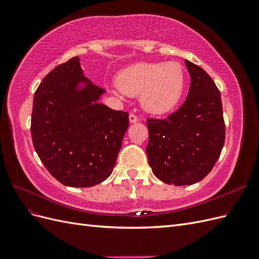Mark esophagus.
<instances>
[{"label":"esophagus","mask_w":259,"mask_h":259,"mask_svg":"<svg viewBox=\"0 0 259 259\" xmlns=\"http://www.w3.org/2000/svg\"><path fill=\"white\" fill-rule=\"evenodd\" d=\"M138 121H139V119H138V116L136 114H134V113L130 114V122L131 123H136Z\"/></svg>","instance_id":"1"}]
</instances>
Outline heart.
Instances as JSON below:
<instances>
[{
  "label": "heart",
  "mask_w": 259,
  "mask_h": 259,
  "mask_svg": "<svg viewBox=\"0 0 259 259\" xmlns=\"http://www.w3.org/2000/svg\"><path fill=\"white\" fill-rule=\"evenodd\" d=\"M117 88L128 96H140L146 111L167 113L183 96L185 74L178 62H137L120 72Z\"/></svg>",
  "instance_id": "heart-1"
}]
</instances>
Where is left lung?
Listing matches in <instances>:
<instances>
[{
	"mask_svg": "<svg viewBox=\"0 0 259 259\" xmlns=\"http://www.w3.org/2000/svg\"><path fill=\"white\" fill-rule=\"evenodd\" d=\"M185 62L191 77L185 103L166 119H147L149 164L163 183L175 186L204 178L225 144L221 92L201 67Z\"/></svg>",
	"mask_w": 259,
	"mask_h": 259,
	"instance_id": "obj_1",
	"label": "left lung"
}]
</instances>
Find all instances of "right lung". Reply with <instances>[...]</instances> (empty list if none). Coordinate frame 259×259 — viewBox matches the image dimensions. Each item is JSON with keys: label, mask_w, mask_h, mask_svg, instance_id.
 <instances>
[{"label": "right lung", "mask_w": 259, "mask_h": 259, "mask_svg": "<svg viewBox=\"0 0 259 259\" xmlns=\"http://www.w3.org/2000/svg\"><path fill=\"white\" fill-rule=\"evenodd\" d=\"M85 86L78 89V84ZM105 90L83 75L79 57L46 75L33 97L31 136L51 175L69 187H93L111 175L128 113L98 103Z\"/></svg>", "instance_id": "1"}]
</instances>
